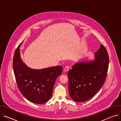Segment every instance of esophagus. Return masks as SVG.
<instances>
[{"label":"esophagus","mask_w":121,"mask_h":121,"mask_svg":"<svg viewBox=\"0 0 121 121\" xmlns=\"http://www.w3.org/2000/svg\"><path fill=\"white\" fill-rule=\"evenodd\" d=\"M68 70H69V67L68 66H66L65 68V69H64V71L65 72H66L68 71Z\"/></svg>","instance_id":"1"}]
</instances>
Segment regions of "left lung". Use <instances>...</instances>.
Wrapping results in <instances>:
<instances>
[{
    "label": "left lung",
    "instance_id": "left-lung-1",
    "mask_svg": "<svg viewBox=\"0 0 121 121\" xmlns=\"http://www.w3.org/2000/svg\"><path fill=\"white\" fill-rule=\"evenodd\" d=\"M95 55L94 60L76 63L68 72L69 93L76 102L91 99L106 80L109 61L107 50L101 44Z\"/></svg>",
    "mask_w": 121,
    "mask_h": 121
}]
</instances>
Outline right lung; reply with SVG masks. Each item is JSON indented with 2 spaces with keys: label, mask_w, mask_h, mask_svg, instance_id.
Returning a JSON list of instances; mask_svg holds the SVG:
<instances>
[{
  "label": "right lung",
  "mask_w": 121,
  "mask_h": 121,
  "mask_svg": "<svg viewBox=\"0 0 121 121\" xmlns=\"http://www.w3.org/2000/svg\"><path fill=\"white\" fill-rule=\"evenodd\" d=\"M22 43L16 49L13 60L17 86L22 95L30 101L43 104L51 98L55 82L61 75L63 67L57 66L41 70L28 67L21 58L20 47Z\"/></svg>",
  "instance_id": "right-lung-1"
}]
</instances>
